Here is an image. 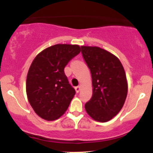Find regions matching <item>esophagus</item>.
<instances>
[{
  "label": "esophagus",
  "mask_w": 153,
  "mask_h": 153,
  "mask_svg": "<svg viewBox=\"0 0 153 153\" xmlns=\"http://www.w3.org/2000/svg\"><path fill=\"white\" fill-rule=\"evenodd\" d=\"M75 91H76V93H79L80 92V91L81 90V88H80V86H77L75 88Z\"/></svg>",
  "instance_id": "1"
}]
</instances>
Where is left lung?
I'll use <instances>...</instances> for the list:
<instances>
[{
	"mask_svg": "<svg viewBox=\"0 0 153 153\" xmlns=\"http://www.w3.org/2000/svg\"><path fill=\"white\" fill-rule=\"evenodd\" d=\"M92 78L93 95L85 104L86 112L100 122H108L122 108L127 95L125 71L120 60L98 47L81 46Z\"/></svg>",
	"mask_w": 153,
	"mask_h": 153,
	"instance_id": "left-lung-1",
	"label": "left lung"
}]
</instances>
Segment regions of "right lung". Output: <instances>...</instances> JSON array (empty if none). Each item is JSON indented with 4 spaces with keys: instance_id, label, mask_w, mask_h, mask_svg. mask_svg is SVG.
Returning <instances> with one entry per match:
<instances>
[{
    "instance_id": "1",
    "label": "right lung",
    "mask_w": 153,
    "mask_h": 153,
    "mask_svg": "<svg viewBox=\"0 0 153 153\" xmlns=\"http://www.w3.org/2000/svg\"><path fill=\"white\" fill-rule=\"evenodd\" d=\"M80 52L77 45L58 44L42 51L33 60L26 77V94L41 118L56 120L68 109L75 91L68 82L64 68Z\"/></svg>"
}]
</instances>
